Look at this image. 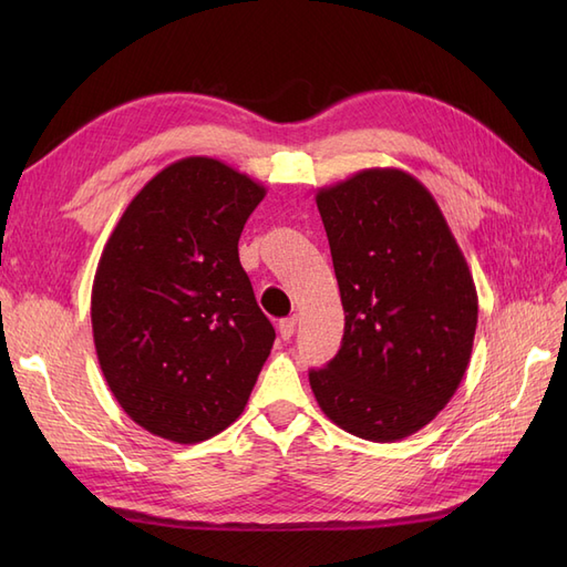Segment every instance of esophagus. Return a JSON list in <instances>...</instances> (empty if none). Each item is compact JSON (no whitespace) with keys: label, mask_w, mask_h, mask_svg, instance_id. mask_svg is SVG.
I'll return each mask as SVG.
<instances>
[{"label":"esophagus","mask_w":567,"mask_h":567,"mask_svg":"<svg viewBox=\"0 0 567 567\" xmlns=\"http://www.w3.org/2000/svg\"><path fill=\"white\" fill-rule=\"evenodd\" d=\"M296 323H298V319H296V317L281 319V321H279V336H281L284 340H290V338H293V333H296Z\"/></svg>","instance_id":"obj_1"}]
</instances>
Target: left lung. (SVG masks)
Here are the masks:
<instances>
[{
    "label": "left lung",
    "mask_w": 567,
    "mask_h": 567,
    "mask_svg": "<svg viewBox=\"0 0 567 567\" xmlns=\"http://www.w3.org/2000/svg\"><path fill=\"white\" fill-rule=\"evenodd\" d=\"M346 310L338 354L310 371L321 411L371 442L404 440L447 406L471 362L477 290L433 194L371 167L317 192Z\"/></svg>",
    "instance_id": "obj_1"
}]
</instances>
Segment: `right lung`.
I'll use <instances>...</instances> for the list:
<instances>
[{"label":"right lung","instance_id":"add662e5","mask_svg":"<svg viewBox=\"0 0 567 567\" xmlns=\"http://www.w3.org/2000/svg\"><path fill=\"white\" fill-rule=\"evenodd\" d=\"M267 188L217 158L188 156L148 179L117 219L92 286L99 367L125 414L196 444L248 404L274 346L238 260Z\"/></svg>","mask_w":567,"mask_h":567}]
</instances>
